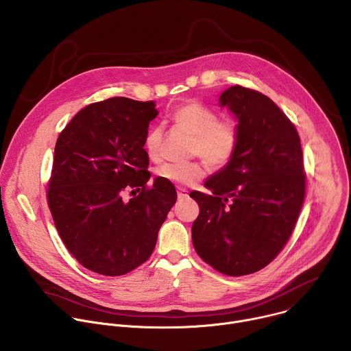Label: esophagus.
Instances as JSON below:
<instances>
[{
    "label": "esophagus",
    "mask_w": 351,
    "mask_h": 351,
    "mask_svg": "<svg viewBox=\"0 0 351 351\" xmlns=\"http://www.w3.org/2000/svg\"><path fill=\"white\" fill-rule=\"evenodd\" d=\"M178 197L179 198H187L189 197V194H187V190L186 189H182V187H178Z\"/></svg>",
    "instance_id": "1"
}]
</instances>
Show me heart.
I'll return each instance as SVG.
<instances>
[{"label":"heart","instance_id":"heart-1","mask_svg":"<svg viewBox=\"0 0 351 351\" xmlns=\"http://www.w3.org/2000/svg\"><path fill=\"white\" fill-rule=\"evenodd\" d=\"M172 119L178 128L194 136L193 154L199 156L211 167L223 168L236 157L240 145V132L234 122L219 121L215 111L199 103H189L180 107ZM161 137L162 130L160 126L152 128L145 134L144 149L152 160L158 157ZM156 173L171 183L189 186L204 176L206 168L199 162H167L160 165Z\"/></svg>","mask_w":351,"mask_h":351}]
</instances>
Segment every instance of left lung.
Wrapping results in <instances>:
<instances>
[{"label":"left lung","instance_id":"obj_1","mask_svg":"<svg viewBox=\"0 0 351 351\" xmlns=\"http://www.w3.org/2000/svg\"><path fill=\"white\" fill-rule=\"evenodd\" d=\"M236 118L240 145L230 164L191 191L199 214L191 226L197 254L221 274L267 267L283 248L306 194L303 152L289 118L267 95L232 86L219 97Z\"/></svg>","mask_w":351,"mask_h":351}]
</instances>
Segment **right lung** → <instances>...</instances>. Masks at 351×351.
<instances>
[{"instance_id":"1","label":"right lung","mask_w":351,"mask_h":351,"mask_svg":"<svg viewBox=\"0 0 351 351\" xmlns=\"http://www.w3.org/2000/svg\"><path fill=\"white\" fill-rule=\"evenodd\" d=\"M157 115L153 101L114 97L80 110L57 140L48 207L69 253L95 274L121 276L147 261L176 203L171 182L147 187L144 138ZM125 188L139 194L125 202Z\"/></svg>"}]
</instances>
